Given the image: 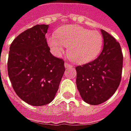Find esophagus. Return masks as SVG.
<instances>
[{"label":"esophagus","instance_id":"obj_1","mask_svg":"<svg viewBox=\"0 0 131 131\" xmlns=\"http://www.w3.org/2000/svg\"><path fill=\"white\" fill-rule=\"evenodd\" d=\"M64 67H72V66L71 65V64H70L69 63L65 62V63H64Z\"/></svg>","mask_w":131,"mask_h":131}]
</instances>
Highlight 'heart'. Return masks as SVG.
Instances as JSON below:
<instances>
[{
    "label": "heart",
    "mask_w": 131,
    "mask_h": 131,
    "mask_svg": "<svg viewBox=\"0 0 131 131\" xmlns=\"http://www.w3.org/2000/svg\"><path fill=\"white\" fill-rule=\"evenodd\" d=\"M47 41L57 56L64 52V46L68 47L69 59L77 64H85L96 59L104 44L103 36L99 31L72 25L59 27L55 36L49 37Z\"/></svg>",
    "instance_id": "obj_1"
}]
</instances>
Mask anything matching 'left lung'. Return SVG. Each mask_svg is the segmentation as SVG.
Here are the masks:
<instances>
[{"mask_svg":"<svg viewBox=\"0 0 131 131\" xmlns=\"http://www.w3.org/2000/svg\"><path fill=\"white\" fill-rule=\"evenodd\" d=\"M104 47L100 55L91 62L76 67L77 86L82 99L99 105L113 95L120 84L123 54L118 42L104 30Z\"/></svg>","mask_w":131,"mask_h":131,"instance_id":"obj_1","label":"left lung"}]
</instances>
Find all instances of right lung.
Here are the masks:
<instances>
[{
  "label": "right lung",
  "mask_w": 131,
  "mask_h": 131,
  "mask_svg": "<svg viewBox=\"0 0 131 131\" xmlns=\"http://www.w3.org/2000/svg\"><path fill=\"white\" fill-rule=\"evenodd\" d=\"M48 25H37L15 37L10 47L8 73L16 94L35 106L50 104L65 71L64 62L53 56L45 34Z\"/></svg>",
  "instance_id": "right-lung-1"
}]
</instances>
